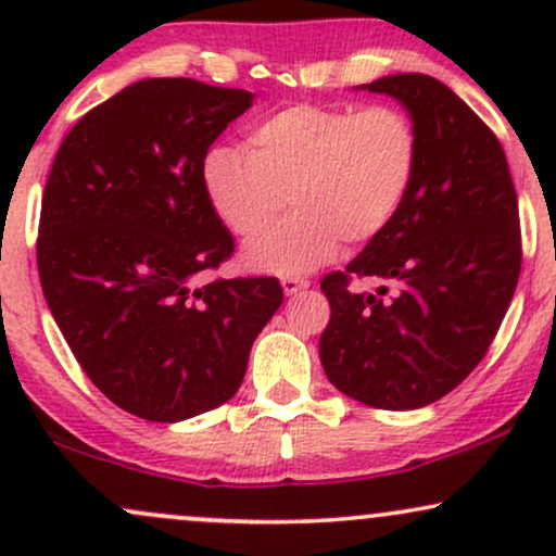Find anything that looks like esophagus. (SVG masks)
Instances as JSON below:
<instances>
[{"label":"esophagus","mask_w":556,"mask_h":556,"mask_svg":"<svg viewBox=\"0 0 556 556\" xmlns=\"http://www.w3.org/2000/svg\"><path fill=\"white\" fill-rule=\"evenodd\" d=\"M305 287H308V279H303V277H282L285 295H298V292L305 290Z\"/></svg>","instance_id":"1"}]
</instances>
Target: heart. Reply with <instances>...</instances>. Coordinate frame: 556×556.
<instances>
[{"mask_svg":"<svg viewBox=\"0 0 556 556\" xmlns=\"http://www.w3.org/2000/svg\"><path fill=\"white\" fill-rule=\"evenodd\" d=\"M420 164L410 114L392 104H290L248 132V151L214 146L201 162L203 193L229 232L248 240L290 197L296 212L253 240L251 269L298 274L340 242L379 238L405 206Z\"/></svg>","mask_w":556,"mask_h":556,"instance_id":"obj_1","label":"heart"}]
</instances>
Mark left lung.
<instances>
[{"label": "left lung", "instance_id": "left-lung-1", "mask_svg": "<svg viewBox=\"0 0 556 556\" xmlns=\"http://www.w3.org/2000/svg\"><path fill=\"white\" fill-rule=\"evenodd\" d=\"M368 91L407 106L420 164L392 225L321 279L318 355L348 397L413 410L468 379L500 331L522 264L518 193L500 138L442 80L387 75ZM355 278L382 287L368 296Z\"/></svg>", "mask_w": 556, "mask_h": 556}]
</instances>
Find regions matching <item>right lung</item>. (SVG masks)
Instances as JSON below:
<instances>
[{
  "mask_svg": "<svg viewBox=\"0 0 556 556\" xmlns=\"http://www.w3.org/2000/svg\"><path fill=\"white\" fill-rule=\"evenodd\" d=\"M242 88L149 78L83 114L41 198V290L75 361L114 405L175 424L238 392L282 305L274 277L198 282L235 253L201 162L251 106Z\"/></svg>",
  "mask_w": 556,
  "mask_h": 556,
  "instance_id": "1",
  "label": "right lung"
}]
</instances>
